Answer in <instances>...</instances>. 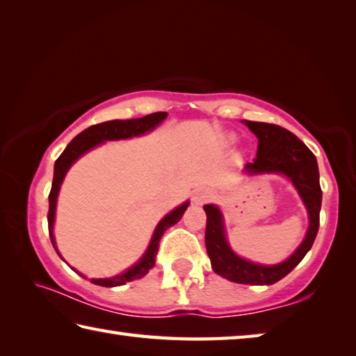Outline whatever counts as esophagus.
I'll return each mask as SVG.
<instances>
[{"mask_svg": "<svg viewBox=\"0 0 356 356\" xmlns=\"http://www.w3.org/2000/svg\"><path fill=\"white\" fill-rule=\"evenodd\" d=\"M209 197H210V195L206 190H197L195 193V196H193V204H196V206H201V204L206 202Z\"/></svg>", "mask_w": 356, "mask_h": 356, "instance_id": "esophagus-1", "label": "esophagus"}]
</instances>
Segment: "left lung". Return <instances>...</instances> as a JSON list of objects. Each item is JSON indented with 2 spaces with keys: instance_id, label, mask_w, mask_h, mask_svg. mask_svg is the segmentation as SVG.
Instances as JSON below:
<instances>
[{
  "instance_id": "1",
  "label": "left lung",
  "mask_w": 356,
  "mask_h": 356,
  "mask_svg": "<svg viewBox=\"0 0 356 356\" xmlns=\"http://www.w3.org/2000/svg\"><path fill=\"white\" fill-rule=\"evenodd\" d=\"M245 125L257 136V154L252 163H246L248 174L276 172L284 174L293 184L309 215V227L305 240L291 257L276 265H262L237 256L226 240L225 221L220 209L213 204L204 206L207 215L206 248L216 275L232 282L251 286H270L284 278L301 262L311 250L318 231V215L322 206V190L318 184V166L316 155L292 131L267 122Z\"/></svg>"
}]
</instances>
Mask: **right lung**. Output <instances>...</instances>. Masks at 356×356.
Returning a JSON list of instances; mask_svg holds the SVG:
<instances>
[{"label":"right lung","instance_id":"obj_1","mask_svg":"<svg viewBox=\"0 0 356 356\" xmlns=\"http://www.w3.org/2000/svg\"><path fill=\"white\" fill-rule=\"evenodd\" d=\"M166 116H168V113L159 111V113L147 114V116L140 118V119L108 120V122L91 125V127L83 130L80 135H76L74 140L69 143V146L64 149V152L59 155L58 160L55 161V174H53L51 190H50V195H48V204H50V207H48V216H47L48 232H50L53 248L56 250V252H58V248H56L55 236H53V222H55L58 193H59V188H61L64 176H65V172L69 171V168L74 165L83 154H86L88 150H91L92 147L99 146L100 143L114 141V140H127V138H131V136L144 135L146 131L154 130L156 125L163 122ZM188 204L190 202L186 201L182 204V206L176 207L172 212L168 213L165 218L159 222V225H156L152 240H150L146 252H144V256L134 265V267H130L129 270H125L124 273H120L118 276H113V278H100V280L92 278L91 280L92 284L104 286V287H116V286H122L129 281L143 278V276L146 275L149 270L155 265V257H156V251H159V243H160L161 236H163L168 227H171L172 225H176L177 221H180L182 215L185 213L186 207H188ZM78 275H81V273H78Z\"/></svg>","mask_w":356,"mask_h":356}]
</instances>
